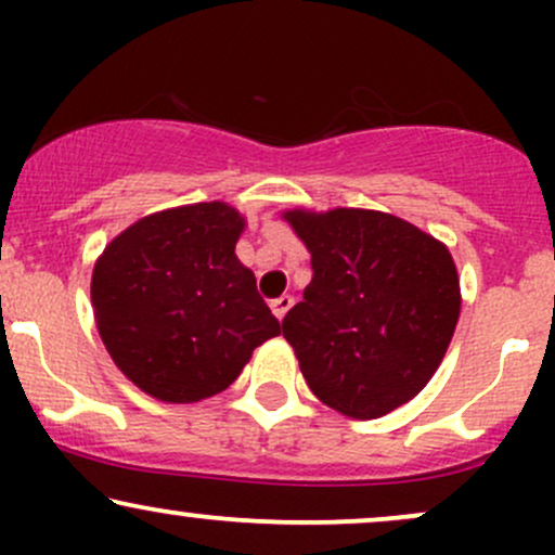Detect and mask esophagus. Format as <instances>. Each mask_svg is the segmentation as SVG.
Segmentation results:
<instances>
[{
	"mask_svg": "<svg viewBox=\"0 0 555 555\" xmlns=\"http://www.w3.org/2000/svg\"><path fill=\"white\" fill-rule=\"evenodd\" d=\"M292 305H295V297H292V295H282V297H276V299H273V302H271L273 315H276L279 321H282V318H284L286 313H289Z\"/></svg>",
	"mask_w": 555,
	"mask_h": 555,
	"instance_id": "obj_1",
	"label": "esophagus"
}]
</instances>
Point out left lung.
<instances>
[{
  "label": "left lung",
  "mask_w": 555,
  "mask_h": 555,
  "mask_svg": "<svg viewBox=\"0 0 555 555\" xmlns=\"http://www.w3.org/2000/svg\"><path fill=\"white\" fill-rule=\"evenodd\" d=\"M313 279L282 321L299 371L323 404L354 420L384 417L423 391L462 310L449 247L393 214L292 208Z\"/></svg>",
  "instance_id": "left-lung-1"
}]
</instances>
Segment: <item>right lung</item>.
Returning a JSON list of instances; mask_svg holds the SVG:
<instances>
[{
	"label": "right lung",
	"mask_w": 555,
	"mask_h": 555,
	"mask_svg": "<svg viewBox=\"0 0 555 555\" xmlns=\"http://www.w3.org/2000/svg\"><path fill=\"white\" fill-rule=\"evenodd\" d=\"M245 216L229 203H190L143 216L93 266L95 328L140 391L193 404L237 380L279 321L240 263Z\"/></svg>",
	"instance_id": "obj_1"
}]
</instances>
